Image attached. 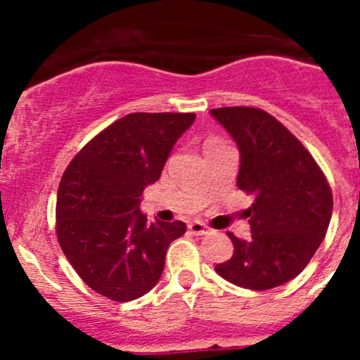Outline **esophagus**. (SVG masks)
Masks as SVG:
<instances>
[{
  "label": "esophagus",
  "mask_w": 360,
  "mask_h": 360,
  "mask_svg": "<svg viewBox=\"0 0 360 360\" xmlns=\"http://www.w3.org/2000/svg\"><path fill=\"white\" fill-rule=\"evenodd\" d=\"M188 231H190V233H193V235H205V233H209V228H207L203 223H198V221H195V223L188 224Z\"/></svg>",
  "instance_id": "1"
}]
</instances>
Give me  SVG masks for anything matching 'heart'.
Returning <instances> with one entry per match:
<instances>
[{"label":"heart","instance_id":"b5f03b06","mask_svg":"<svg viewBox=\"0 0 360 360\" xmlns=\"http://www.w3.org/2000/svg\"><path fill=\"white\" fill-rule=\"evenodd\" d=\"M210 143H217V141H212V139H210V141H207L205 144H210Z\"/></svg>","mask_w":360,"mask_h":360}]
</instances>
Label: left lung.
<instances>
[{
	"label": "left lung",
	"instance_id": "1",
	"mask_svg": "<svg viewBox=\"0 0 360 360\" xmlns=\"http://www.w3.org/2000/svg\"><path fill=\"white\" fill-rule=\"evenodd\" d=\"M240 151L237 186L254 195L250 238L228 231L233 256L214 270L238 288L266 291L300 275L324 240L333 214L328 179L307 148L257 108L210 110Z\"/></svg>",
	"mask_w": 360,
	"mask_h": 360
}]
</instances>
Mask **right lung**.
I'll list each match as a JSON object with an SVG mask.
<instances>
[{
	"label": "right lung",
	"instance_id": "add662e5",
	"mask_svg": "<svg viewBox=\"0 0 360 360\" xmlns=\"http://www.w3.org/2000/svg\"><path fill=\"white\" fill-rule=\"evenodd\" d=\"M195 116L130 112L97 134L68 165L57 191V238L96 292L132 301L158 284L167 249L186 224L150 223L139 203Z\"/></svg>",
	"mask_w": 360,
	"mask_h": 360
}]
</instances>
